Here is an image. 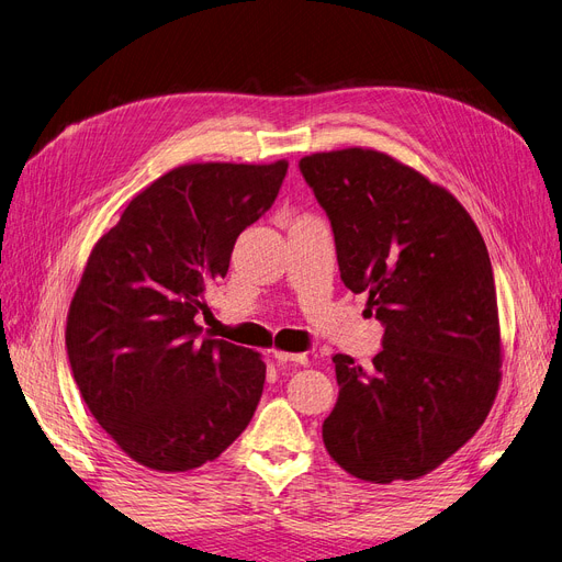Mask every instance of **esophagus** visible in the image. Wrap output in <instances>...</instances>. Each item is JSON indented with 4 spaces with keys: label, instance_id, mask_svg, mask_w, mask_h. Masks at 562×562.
Masks as SVG:
<instances>
[{
    "label": "esophagus",
    "instance_id": "1",
    "mask_svg": "<svg viewBox=\"0 0 562 562\" xmlns=\"http://www.w3.org/2000/svg\"><path fill=\"white\" fill-rule=\"evenodd\" d=\"M278 363H294V366H307V355H292V351H276Z\"/></svg>",
    "mask_w": 562,
    "mask_h": 562
}]
</instances>
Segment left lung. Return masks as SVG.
<instances>
[{
    "label": "left lung",
    "mask_w": 562,
    "mask_h": 562,
    "mask_svg": "<svg viewBox=\"0 0 562 562\" xmlns=\"http://www.w3.org/2000/svg\"><path fill=\"white\" fill-rule=\"evenodd\" d=\"M299 169L334 228L340 280L384 326L372 366L334 357L326 451L372 484L417 480L472 438L501 384L488 249L459 201L384 153H317Z\"/></svg>",
    "instance_id": "left-lung-1"
}]
</instances>
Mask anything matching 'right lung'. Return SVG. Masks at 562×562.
<instances>
[{
    "label": "right lung",
    "mask_w": 562,
    "mask_h": 562,
    "mask_svg": "<svg viewBox=\"0 0 562 562\" xmlns=\"http://www.w3.org/2000/svg\"><path fill=\"white\" fill-rule=\"evenodd\" d=\"M286 161L187 164L124 207L88 259L67 355L92 417L145 468L184 472L232 445L259 405L257 351L201 340L196 315L236 238L273 205Z\"/></svg>",
    "instance_id": "add662e5"
}]
</instances>
